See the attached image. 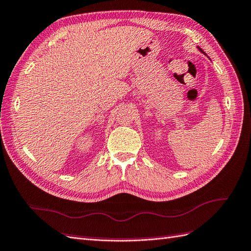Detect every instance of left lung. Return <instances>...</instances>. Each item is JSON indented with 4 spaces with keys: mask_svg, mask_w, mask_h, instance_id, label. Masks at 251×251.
<instances>
[{
    "mask_svg": "<svg viewBox=\"0 0 251 251\" xmlns=\"http://www.w3.org/2000/svg\"><path fill=\"white\" fill-rule=\"evenodd\" d=\"M198 49H199V51H201V52H202V53H203V50H202L201 48H198Z\"/></svg>",
    "mask_w": 251,
    "mask_h": 251,
    "instance_id": "left-lung-1",
    "label": "left lung"
}]
</instances>
